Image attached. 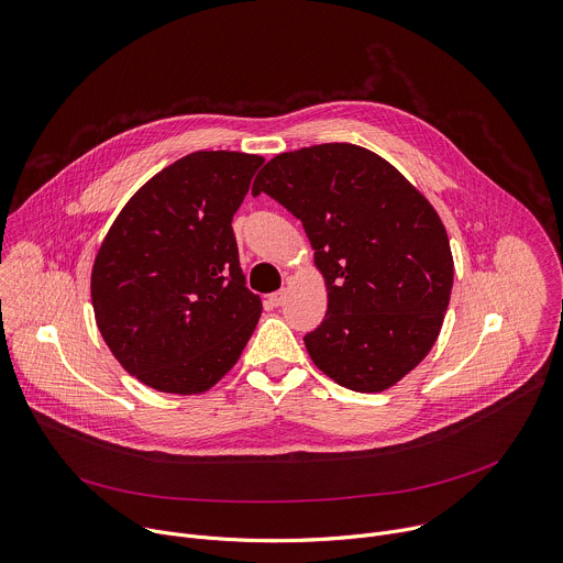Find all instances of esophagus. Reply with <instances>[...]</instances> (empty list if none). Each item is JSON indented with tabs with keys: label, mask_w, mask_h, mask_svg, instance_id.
<instances>
[{
	"label": "esophagus",
	"mask_w": 563,
	"mask_h": 563,
	"mask_svg": "<svg viewBox=\"0 0 563 563\" xmlns=\"http://www.w3.org/2000/svg\"><path fill=\"white\" fill-rule=\"evenodd\" d=\"M285 298H287V291H285V289H280V291H274V294H269V302H272L274 307H280V305L285 302Z\"/></svg>",
	"instance_id": "esophagus-1"
}]
</instances>
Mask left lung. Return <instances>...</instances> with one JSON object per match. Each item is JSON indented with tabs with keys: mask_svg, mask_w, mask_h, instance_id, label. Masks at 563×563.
Returning <instances> with one entry per match:
<instances>
[{
	"mask_svg": "<svg viewBox=\"0 0 563 563\" xmlns=\"http://www.w3.org/2000/svg\"><path fill=\"white\" fill-rule=\"evenodd\" d=\"M294 213L328 285V313L305 347L330 378L383 391L432 350L454 263L434 207L389 163L332 142L280 153L252 194Z\"/></svg>",
	"mask_w": 563,
	"mask_h": 563,
	"instance_id": "obj_1",
	"label": "left lung"
}]
</instances>
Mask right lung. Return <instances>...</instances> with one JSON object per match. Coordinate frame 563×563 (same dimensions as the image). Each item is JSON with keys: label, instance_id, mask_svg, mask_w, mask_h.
Wrapping results in <instances>:
<instances>
[{"label": "right lung", "instance_id": "1", "mask_svg": "<svg viewBox=\"0 0 563 563\" xmlns=\"http://www.w3.org/2000/svg\"><path fill=\"white\" fill-rule=\"evenodd\" d=\"M261 155L196 151L155 174L98 252L91 298L102 339L144 385L198 394L245 350L263 311L240 269L231 218Z\"/></svg>", "mask_w": 563, "mask_h": 563}]
</instances>
